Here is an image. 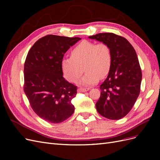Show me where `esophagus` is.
<instances>
[{"mask_svg":"<svg viewBox=\"0 0 160 160\" xmlns=\"http://www.w3.org/2000/svg\"><path fill=\"white\" fill-rule=\"evenodd\" d=\"M89 90V88H80L78 89L79 92H86Z\"/></svg>","mask_w":160,"mask_h":160,"instance_id":"34e87169","label":"esophagus"}]
</instances>
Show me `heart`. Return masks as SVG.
Listing matches in <instances>:
<instances>
[{
	"instance_id": "1",
	"label": "heart",
	"mask_w": 160,
	"mask_h": 160,
	"mask_svg": "<svg viewBox=\"0 0 160 160\" xmlns=\"http://www.w3.org/2000/svg\"><path fill=\"white\" fill-rule=\"evenodd\" d=\"M71 55L62 59L61 69L65 79L72 83L83 73V67L86 72L79 83L89 85L107 76L112 66V51L105 42L83 41L72 49Z\"/></svg>"
}]
</instances>
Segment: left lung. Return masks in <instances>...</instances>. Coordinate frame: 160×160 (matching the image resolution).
I'll return each instance as SVG.
<instances>
[{"label":"left lung","instance_id":"left-lung-1","mask_svg":"<svg viewBox=\"0 0 160 160\" xmlns=\"http://www.w3.org/2000/svg\"><path fill=\"white\" fill-rule=\"evenodd\" d=\"M89 38L108 44L113 56L111 71L100 85L97 111L104 118L120 119L132 109L139 95L142 74L136 52L126 38L112 32Z\"/></svg>","mask_w":160,"mask_h":160}]
</instances>
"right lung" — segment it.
I'll list each match as a JSON object with an SVG mask.
<instances>
[{"instance_id": "right-lung-1", "label": "right lung", "mask_w": 160, "mask_h": 160, "mask_svg": "<svg viewBox=\"0 0 160 160\" xmlns=\"http://www.w3.org/2000/svg\"><path fill=\"white\" fill-rule=\"evenodd\" d=\"M79 37L49 35L28 51L24 66V91L35 113L47 122L61 123L75 111L71 100L77 88L62 77L61 61Z\"/></svg>"}]
</instances>
